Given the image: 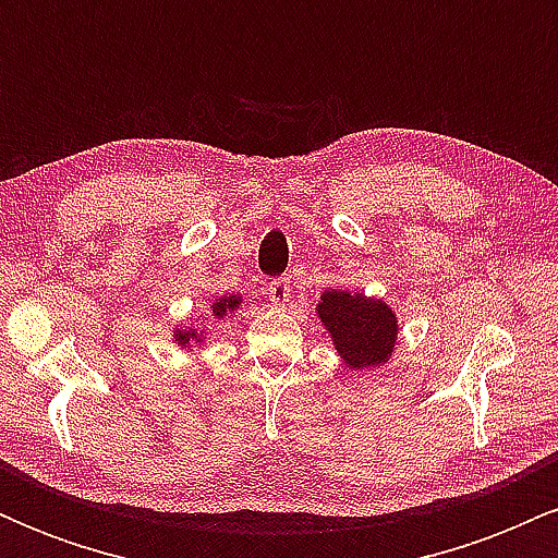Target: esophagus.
Wrapping results in <instances>:
<instances>
[{
  "mask_svg": "<svg viewBox=\"0 0 558 558\" xmlns=\"http://www.w3.org/2000/svg\"><path fill=\"white\" fill-rule=\"evenodd\" d=\"M291 280L288 278H278V280H272L270 286H267V296H270V301H272V306H286L288 301H291Z\"/></svg>",
  "mask_w": 558,
  "mask_h": 558,
  "instance_id": "34e87169",
  "label": "esophagus"
}]
</instances>
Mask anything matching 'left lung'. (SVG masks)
<instances>
[{
	"mask_svg": "<svg viewBox=\"0 0 558 558\" xmlns=\"http://www.w3.org/2000/svg\"><path fill=\"white\" fill-rule=\"evenodd\" d=\"M315 315L351 375L386 367L393 360L401 325L386 299L349 288H328L319 293Z\"/></svg>",
	"mask_w": 558,
	"mask_h": 558,
	"instance_id": "1",
	"label": "left lung"
}]
</instances>
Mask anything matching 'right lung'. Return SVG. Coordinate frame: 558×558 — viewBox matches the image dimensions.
<instances>
[{
    "label": "right lung",
    "instance_id": "right-lung-1",
    "mask_svg": "<svg viewBox=\"0 0 558 558\" xmlns=\"http://www.w3.org/2000/svg\"><path fill=\"white\" fill-rule=\"evenodd\" d=\"M243 304H246V296H243V293H222V296H213L207 306V315L202 319H194V323L189 325H175V328H172V343L183 351L202 349L209 338V325L233 315V312L241 310Z\"/></svg>",
    "mask_w": 558,
    "mask_h": 558
}]
</instances>
